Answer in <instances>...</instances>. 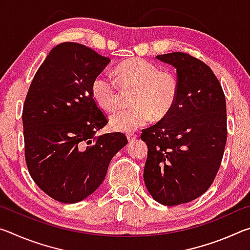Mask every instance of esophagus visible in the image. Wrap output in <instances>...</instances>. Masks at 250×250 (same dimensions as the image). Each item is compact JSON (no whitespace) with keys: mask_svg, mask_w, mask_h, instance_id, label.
<instances>
[{"mask_svg":"<svg viewBox=\"0 0 250 250\" xmlns=\"http://www.w3.org/2000/svg\"><path fill=\"white\" fill-rule=\"evenodd\" d=\"M138 138V134L137 133H126V139H128V141H133L135 139Z\"/></svg>","mask_w":250,"mask_h":250,"instance_id":"34e87169","label":"esophagus"}]
</instances>
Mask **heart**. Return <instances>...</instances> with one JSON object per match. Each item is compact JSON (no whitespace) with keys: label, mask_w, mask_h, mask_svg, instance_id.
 I'll return each instance as SVG.
<instances>
[{"label":"heart","mask_w":250,"mask_h":250,"mask_svg":"<svg viewBox=\"0 0 250 250\" xmlns=\"http://www.w3.org/2000/svg\"><path fill=\"white\" fill-rule=\"evenodd\" d=\"M118 83L124 88H134L130 108L117 110L109 118L113 131L131 132L149 124L152 118L167 117L175 104L179 84L170 71L142 58H132L116 68ZM112 76L100 73L92 79L91 95L96 104L105 111L119 104V86Z\"/></svg>","instance_id":"1"}]
</instances>
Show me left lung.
Returning a JSON list of instances; mask_svg holds the SVG:
<instances>
[{
  "instance_id": "8db88e82",
  "label": "left lung",
  "mask_w": 250,
  "mask_h": 250,
  "mask_svg": "<svg viewBox=\"0 0 250 250\" xmlns=\"http://www.w3.org/2000/svg\"><path fill=\"white\" fill-rule=\"evenodd\" d=\"M156 59L176 69L179 91L168 115L142 130L147 146L143 179L156 202L173 206L195 200L213 183L227 140L226 100L200 59L181 52Z\"/></svg>"
}]
</instances>
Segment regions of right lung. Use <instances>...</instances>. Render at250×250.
Returning <instances> with one entry per match:
<instances>
[{
    "label": "right lung",
    "instance_id": "right-lung-1",
    "mask_svg": "<svg viewBox=\"0 0 250 250\" xmlns=\"http://www.w3.org/2000/svg\"><path fill=\"white\" fill-rule=\"evenodd\" d=\"M110 62L87 46L62 43L34 76L23 107L25 160L32 179L58 202L84 200L103 183L109 163L128 140L96 137L108 124L91 83Z\"/></svg>",
    "mask_w": 250,
    "mask_h": 250
}]
</instances>
